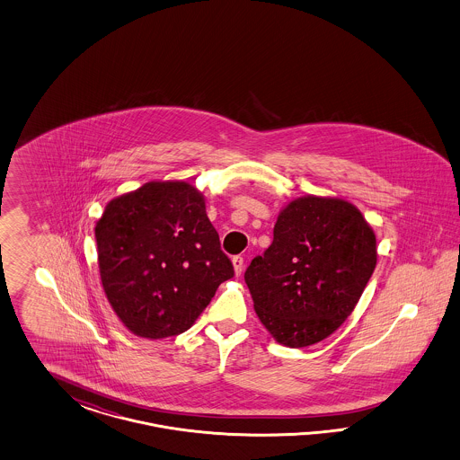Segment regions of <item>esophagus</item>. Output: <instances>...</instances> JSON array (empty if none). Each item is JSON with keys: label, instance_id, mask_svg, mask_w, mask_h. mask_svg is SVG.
Returning a JSON list of instances; mask_svg holds the SVG:
<instances>
[{"label": "esophagus", "instance_id": "obj_1", "mask_svg": "<svg viewBox=\"0 0 460 460\" xmlns=\"http://www.w3.org/2000/svg\"><path fill=\"white\" fill-rule=\"evenodd\" d=\"M233 266H234V273L239 277L243 273V268H244V260L241 256H234L233 258Z\"/></svg>", "mask_w": 460, "mask_h": 460}]
</instances>
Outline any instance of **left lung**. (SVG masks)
Here are the masks:
<instances>
[{
    "label": "left lung",
    "mask_w": 460,
    "mask_h": 460,
    "mask_svg": "<svg viewBox=\"0 0 460 460\" xmlns=\"http://www.w3.org/2000/svg\"><path fill=\"white\" fill-rule=\"evenodd\" d=\"M376 261V236L361 210L346 199L305 195L279 210L271 246L244 279L266 331L300 349L344 323Z\"/></svg>",
    "instance_id": "1"
}]
</instances>
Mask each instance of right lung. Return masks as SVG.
<instances>
[{
  "instance_id": "add662e5",
  "label": "right lung",
  "mask_w": 460,
  "mask_h": 460,
  "mask_svg": "<svg viewBox=\"0 0 460 460\" xmlns=\"http://www.w3.org/2000/svg\"><path fill=\"white\" fill-rule=\"evenodd\" d=\"M94 234L102 290L138 337L185 332L234 275L204 195L187 181H148L114 197Z\"/></svg>"
}]
</instances>
